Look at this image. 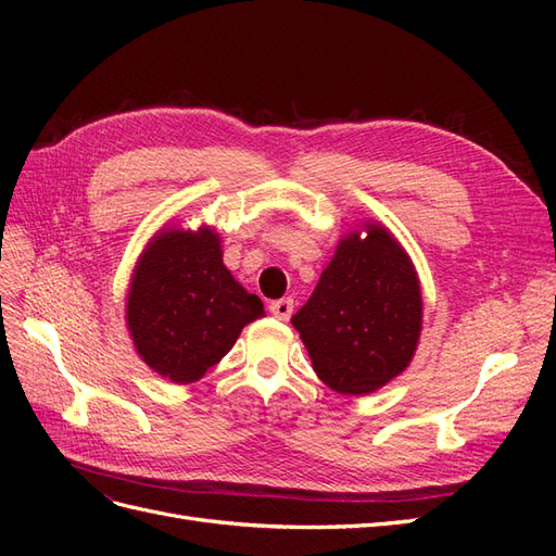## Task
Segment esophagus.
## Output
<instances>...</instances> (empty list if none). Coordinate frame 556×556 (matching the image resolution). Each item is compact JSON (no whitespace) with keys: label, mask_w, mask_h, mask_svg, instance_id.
Masks as SVG:
<instances>
[{"label":"esophagus","mask_w":556,"mask_h":556,"mask_svg":"<svg viewBox=\"0 0 556 556\" xmlns=\"http://www.w3.org/2000/svg\"><path fill=\"white\" fill-rule=\"evenodd\" d=\"M268 311L274 313V317L282 319V323H288V319L292 317V311H294V299H278V301H271V306H268Z\"/></svg>","instance_id":"1"}]
</instances>
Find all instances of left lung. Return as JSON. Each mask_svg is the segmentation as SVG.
<instances>
[{"mask_svg": "<svg viewBox=\"0 0 556 556\" xmlns=\"http://www.w3.org/2000/svg\"><path fill=\"white\" fill-rule=\"evenodd\" d=\"M341 239L306 306L292 315L317 378L371 394L406 371L422 331V292L406 250L384 227Z\"/></svg>", "mask_w": 556, "mask_h": 556, "instance_id": "1", "label": "left lung"}]
</instances>
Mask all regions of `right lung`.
I'll list each match as a JSON object with an SVG mask.
<instances>
[{
    "label": "right lung",
    "instance_id": "obj_1",
    "mask_svg": "<svg viewBox=\"0 0 556 556\" xmlns=\"http://www.w3.org/2000/svg\"><path fill=\"white\" fill-rule=\"evenodd\" d=\"M262 315V299L233 280L208 227L160 231L134 268L127 329L141 359L172 382L204 378Z\"/></svg>",
    "mask_w": 556,
    "mask_h": 556
}]
</instances>
